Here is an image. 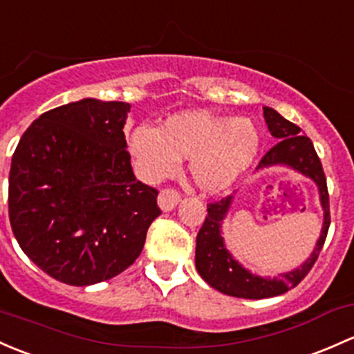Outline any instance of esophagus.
<instances>
[{"label":"esophagus","instance_id":"1","mask_svg":"<svg viewBox=\"0 0 354 354\" xmlns=\"http://www.w3.org/2000/svg\"><path fill=\"white\" fill-rule=\"evenodd\" d=\"M180 198H181V196H180V193L176 192V189L166 188V189H162L161 193H159L158 205L161 207V210L169 212V210H173V208L178 205Z\"/></svg>","mask_w":354,"mask_h":354}]
</instances>
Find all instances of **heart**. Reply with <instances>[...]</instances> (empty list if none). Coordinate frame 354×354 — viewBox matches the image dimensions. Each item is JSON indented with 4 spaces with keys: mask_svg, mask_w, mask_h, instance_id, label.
Segmentation results:
<instances>
[{
    "mask_svg": "<svg viewBox=\"0 0 354 354\" xmlns=\"http://www.w3.org/2000/svg\"><path fill=\"white\" fill-rule=\"evenodd\" d=\"M259 146L261 136L251 118L203 110L180 111L159 129L140 125L129 136L133 167L144 181L173 176L181 159H189L192 180L207 193L229 188L252 165Z\"/></svg>",
    "mask_w": 354,
    "mask_h": 354,
    "instance_id": "obj_1",
    "label": "heart"
}]
</instances>
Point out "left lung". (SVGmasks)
<instances>
[{"mask_svg":"<svg viewBox=\"0 0 354 354\" xmlns=\"http://www.w3.org/2000/svg\"><path fill=\"white\" fill-rule=\"evenodd\" d=\"M263 115L271 136L277 137L278 144L271 147L263 156L256 169L271 166H286L295 169L297 173L310 178L319 188V198H321L322 210H324V222H322L321 236L315 243L314 251L299 268L278 277H259L251 273L241 265L236 258L225 248L224 237H222V222L227 217L234 196L229 195L221 202L208 203V215L205 217L202 229L196 236V251H195V266L200 277L207 281L212 288L225 293V295L237 297V299H270V297L281 295L290 288H295L300 281L307 277L308 271L314 266L319 252L327 237L329 230L330 215H329V193L322 169L321 159L315 152L314 144L304 136L302 129L281 117L277 110L270 106H263Z\"/></svg>","mask_w":354,"mask_h":354,"instance_id":"8db88e82","label":"left lung"}]
</instances>
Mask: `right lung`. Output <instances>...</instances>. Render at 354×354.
Returning a JSON list of instances; mask_svg holds the SVG:
<instances>
[{"mask_svg":"<svg viewBox=\"0 0 354 354\" xmlns=\"http://www.w3.org/2000/svg\"><path fill=\"white\" fill-rule=\"evenodd\" d=\"M130 105L83 98L40 115L11 158L10 224L21 251L66 285L110 280L142 252L161 215L158 189L133 176Z\"/></svg>","mask_w":354,"mask_h":354,"instance_id":"add662e5","label":"right lung"}]
</instances>
